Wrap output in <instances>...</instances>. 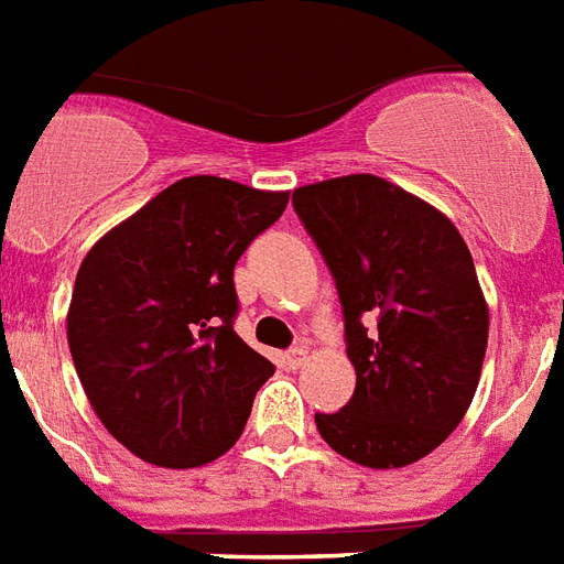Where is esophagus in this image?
<instances>
[{
	"instance_id": "obj_1",
	"label": "esophagus",
	"mask_w": 564,
	"mask_h": 564,
	"mask_svg": "<svg viewBox=\"0 0 564 564\" xmlns=\"http://www.w3.org/2000/svg\"><path fill=\"white\" fill-rule=\"evenodd\" d=\"M306 359H308V350H306V347H291V350H288V354H285L288 368L306 366Z\"/></svg>"
}]
</instances>
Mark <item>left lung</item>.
Here are the masks:
<instances>
[{
    "label": "left lung",
    "instance_id": "obj_1",
    "mask_svg": "<svg viewBox=\"0 0 564 564\" xmlns=\"http://www.w3.org/2000/svg\"><path fill=\"white\" fill-rule=\"evenodd\" d=\"M291 202L336 279L357 371L354 398L315 413L317 431L354 464L408 467L458 427L481 378L488 303L473 256L446 214L378 175L317 181Z\"/></svg>",
    "mask_w": 564,
    "mask_h": 564
}]
</instances>
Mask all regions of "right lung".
<instances>
[{
  "label": "right lung",
  "mask_w": 564,
  "mask_h": 564,
  "mask_svg": "<svg viewBox=\"0 0 564 564\" xmlns=\"http://www.w3.org/2000/svg\"><path fill=\"white\" fill-rule=\"evenodd\" d=\"M288 193L181 177L79 264L67 345L106 431L154 467L189 469L243 434L273 362L235 333V264Z\"/></svg>",
  "instance_id": "add662e5"
}]
</instances>
